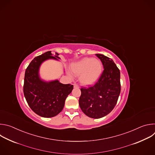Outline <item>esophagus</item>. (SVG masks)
<instances>
[{
  "label": "esophagus",
  "instance_id": "1",
  "mask_svg": "<svg viewBox=\"0 0 155 155\" xmlns=\"http://www.w3.org/2000/svg\"><path fill=\"white\" fill-rule=\"evenodd\" d=\"M74 87H78V84H74Z\"/></svg>",
  "mask_w": 155,
  "mask_h": 155
}]
</instances>
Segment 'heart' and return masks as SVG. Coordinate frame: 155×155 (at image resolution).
<instances>
[{
    "label": "heart",
    "mask_w": 155,
    "mask_h": 155,
    "mask_svg": "<svg viewBox=\"0 0 155 155\" xmlns=\"http://www.w3.org/2000/svg\"><path fill=\"white\" fill-rule=\"evenodd\" d=\"M72 73L79 76V81L83 86H90L101 77L103 67L101 62L93 58H84L71 65Z\"/></svg>",
    "instance_id": "heart-1"
}]
</instances>
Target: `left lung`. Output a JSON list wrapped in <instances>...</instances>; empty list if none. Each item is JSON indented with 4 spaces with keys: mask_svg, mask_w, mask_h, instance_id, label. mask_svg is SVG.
Masks as SVG:
<instances>
[{
    "mask_svg": "<svg viewBox=\"0 0 155 155\" xmlns=\"http://www.w3.org/2000/svg\"><path fill=\"white\" fill-rule=\"evenodd\" d=\"M101 61L104 71L98 81L89 88H81L79 105L83 112L92 118H101L112 112L121 91L120 72L114 61L96 54Z\"/></svg>",
    "mask_w": 155,
    "mask_h": 155,
    "instance_id": "left-lung-1",
    "label": "left lung"
}]
</instances>
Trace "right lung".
I'll list each match as a JSON object with an SVG mask.
<instances>
[{"label":"right lung","mask_w":155,"mask_h":155,"mask_svg":"<svg viewBox=\"0 0 155 155\" xmlns=\"http://www.w3.org/2000/svg\"><path fill=\"white\" fill-rule=\"evenodd\" d=\"M59 55L56 53L54 56L49 51L37 56L25 72V97L33 112L41 117L51 118L58 115L74 87L73 85L62 84L58 80L45 81L40 77V68L42 63L49 59L59 61Z\"/></svg>","instance_id":"add662e5"}]
</instances>
